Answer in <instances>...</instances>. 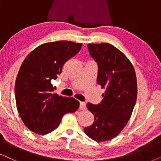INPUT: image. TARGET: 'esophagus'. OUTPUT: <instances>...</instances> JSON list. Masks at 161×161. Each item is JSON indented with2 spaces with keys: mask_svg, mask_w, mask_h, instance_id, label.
I'll use <instances>...</instances> for the list:
<instances>
[{
  "mask_svg": "<svg viewBox=\"0 0 161 161\" xmlns=\"http://www.w3.org/2000/svg\"><path fill=\"white\" fill-rule=\"evenodd\" d=\"M79 110H86V104H85V102H79Z\"/></svg>",
  "mask_w": 161,
  "mask_h": 161,
  "instance_id": "esophagus-1",
  "label": "esophagus"
}]
</instances>
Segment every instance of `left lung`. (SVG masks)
Wrapping results in <instances>:
<instances>
[{
    "label": "left lung",
    "mask_w": 161,
    "mask_h": 161,
    "mask_svg": "<svg viewBox=\"0 0 161 161\" xmlns=\"http://www.w3.org/2000/svg\"><path fill=\"white\" fill-rule=\"evenodd\" d=\"M87 48L98 64L97 83L105 92L100 104L87 103L94 121L84 131L96 141L111 140L131 117L138 91L136 72L127 57L112 45L88 44Z\"/></svg>",
    "instance_id": "obj_1"
}]
</instances>
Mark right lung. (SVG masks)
I'll list each match as a JSON object with an SVG mask.
<instances>
[{
	"label": "right lung",
	"instance_id": "1",
	"mask_svg": "<svg viewBox=\"0 0 161 161\" xmlns=\"http://www.w3.org/2000/svg\"><path fill=\"white\" fill-rule=\"evenodd\" d=\"M82 43L71 41L46 42L25 57L17 76L14 93L19 115L28 129L46 135L58 127L65 113H74L79 102L73 97L53 93L51 79L80 51Z\"/></svg>",
	"mask_w": 161,
	"mask_h": 161
}]
</instances>
